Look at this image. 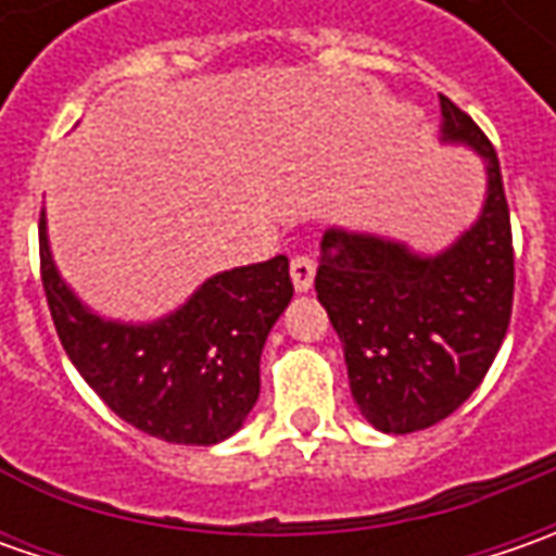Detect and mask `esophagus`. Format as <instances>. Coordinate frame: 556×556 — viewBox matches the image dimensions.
<instances>
[{
    "mask_svg": "<svg viewBox=\"0 0 556 556\" xmlns=\"http://www.w3.org/2000/svg\"><path fill=\"white\" fill-rule=\"evenodd\" d=\"M290 278H293V288L300 290V293L312 288V281H315V260H312L309 253H296L290 260Z\"/></svg>",
    "mask_w": 556,
    "mask_h": 556,
    "instance_id": "1",
    "label": "esophagus"
}]
</instances>
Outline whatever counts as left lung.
Here are the masks:
<instances>
[{"mask_svg": "<svg viewBox=\"0 0 556 556\" xmlns=\"http://www.w3.org/2000/svg\"><path fill=\"white\" fill-rule=\"evenodd\" d=\"M439 104L442 139L485 157L489 198L477 225L439 256L331 228L315 271L355 405L383 433L427 430L460 408L502 350L514 306V235L498 154L452 98L439 96Z\"/></svg>", "mask_w": 556, "mask_h": 556, "instance_id": "1", "label": "left lung"}]
</instances>
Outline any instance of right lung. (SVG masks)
<instances>
[{
	"label": "right lung",
	"mask_w": 556,
	"mask_h": 556,
	"mask_svg": "<svg viewBox=\"0 0 556 556\" xmlns=\"http://www.w3.org/2000/svg\"><path fill=\"white\" fill-rule=\"evenodd\" d=\"M39 275L54 331L101 402L148 437L176 445L223 442L260 399V355L293 296L288 256L213 275L182 309L154 325L104 321L54 271L46 213Z\"/></svg>",
	"instance_id": "1"
}]
</instances>
